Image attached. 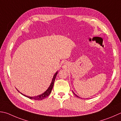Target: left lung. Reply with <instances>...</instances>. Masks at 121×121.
<instances>
[{"instance_id": "obj_1", "label": "left lung", "mask_w": 121, "mask_h": 121, "mask_svg": "<svg viewBox=\"0 0 121 121\" xmlns=\"http://www.w3.org/2000/svg\"><path fill=\"white\" fill-rule=\"evenodd\" d=\"M73 94H74V95H76V96H77V97H79V98H80V97H79V96H77V95H76V94H74V92H73Z\"/></svg>"}]
</instances>
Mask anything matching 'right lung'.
Listing matches in <instances>:
<instances>
[{
    "mask_svg": "<svg viewBox=\"0 0 121 121\" xmlns=\"http://www.w3.org/2000/svg\"><path fill=\"white\" fill-rule=\"evenodd\" d=\"M58 71H57V72H56V73L54 74L53 77V78H52V82H51V84H50V86L49 87V88H48V89L44 92V93H43V94H41V95H39L38 96H33V97H30V96H26V95H24V94H23L22 93H20V92H19L18 91V90H17V91H18L19 92V93H20L22 94V95H23V96H25V97H28V98L31 99L39 100H42V99H44L47 97H48V96L50 95V93H51L52 89V88H53V85H54V81H55V79H56V76L57 75V74H58Z\"/></svg>",
    "mask_w": 121,
    "mask_h": 121,
    "instance_id": "add662e5",
    "label": "right lung"
}]
</instances>
